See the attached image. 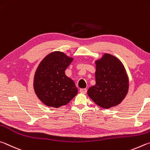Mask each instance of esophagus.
<instances>
[{"label":"esophagus","instance_id":"obj_1","mask_svg":"<svg viewBox=\"0 0 150 150\" xmlns=\"http://www.w3.org/2000/svg\"><path fill=\"white\" fill-rule=\"evenodd\" d=\"M80 92L81 93L85 94V93H86V92H87V89H86V88L80 89Z\"/></svg>","mask_w":150,"mask_h":150}]
</instances>
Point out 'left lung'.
<instances>
[{
  "label": "left lung",
  "mask_w": 150,
  "mask_h": 150,
  "mask_svg": "<svg viewBox=\"0 0 150 150\" xmlns=\"http://www.w3.org/2000/svg\"><path fill=\"white\" fill-rule=\"evenodd\" d=\"M96 85L88 90V95L99 107L109 109L122 102L128 90V78L122 62L105 53L96 61Z\"/></svg>",
  "instance_id": "left-lung-1"
}]
</instances>
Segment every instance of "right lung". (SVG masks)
Returning <instances> with one entry per match:
<instances>
[{
	"instance_id": "right-lung-1",
	"label": "right lung",
	"mask_w": 150,
	"mask_h": 150,
	"mask_svg": "<svg viewBox=\"0 0 150 150\" xmlns=\"http://www.w3.org/2000/svg\"><path fill=\"white\" fill-rule=\"evenodd\" d=\"M73 59L64 52L54 51L44 58L34 76L33 88L47 106L58 108L68 104L78 93L74 81L65 74Z\"/></svg>"
}]
</instances>
